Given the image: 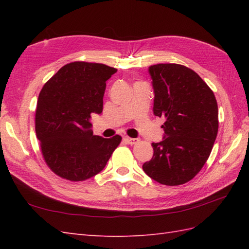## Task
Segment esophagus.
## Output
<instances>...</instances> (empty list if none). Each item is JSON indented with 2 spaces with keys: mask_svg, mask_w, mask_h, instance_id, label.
<instances>
[{
  "mask_svg": "<svg viewBox=\"0 0 249 249\" xmlns=\"http://www.w3.org/2000/svg\"><path fill=\"white\" fill-rule=\"evenodd\" d=\"M125 140L127 141L128 144H136L139 142V139L137 138H130V137H125Z\"/></svg>",
  "mask_w": 249,
  "mask_h": 249,
  "instance_id": "esophagus-1",
  "label": "esophagus"
}]
</instances>
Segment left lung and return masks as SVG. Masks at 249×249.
I'll return each instance as SVG.
<instances>
[{
	"label": "left lung",
	"mask_w": 249,
	"mask_h": 249,
	"mask_svg": "<svg viewBox=\"0 0 249 249\" xmlns=\"http://www.w3.org/2000/svg\"><path fill=\"white\" fill-rule=\"evenodd\" d=\"M154 88L156 116L165 118V138L152 143L154 154L143 171L167 186L189 182L200 172L218 131L215 95L197 72L179 64L149 68Z\"/></svg>",
	"instance_id": "1"
}]
</instances>
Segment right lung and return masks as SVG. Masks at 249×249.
Segmentation results:
<instances>
[{"instance_id": "1", "label": "right lung", "mask_w": 249, "mask_h": 249, "mask_svg": "<svg viewBox=\"0 0 249 249\" xmlns=\"http://www.w3.org/2000/svg\"><path fill=\"white\" fill-rule=\"evenodd\" d=\"M116 68L100 63L71 62L41 89L35 130L47 166L57 177L80 182L107 165L122 137L94 136L89 118L102 113L106 81Z\"/></svg>"}]
</instances>
